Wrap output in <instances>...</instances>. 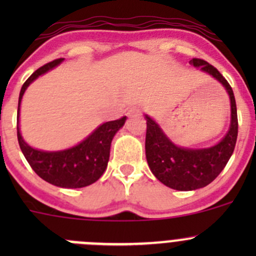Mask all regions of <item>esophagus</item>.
I'll return each mask as SVG.
<instances>
[{"label": "esophagus", "mask_w": 256, "mask_h": 256, "mask_svg": "<svg viewBox=\"0 0 256 256\" xmlns=\"http://www.w3.org/2000/svg\"><path fill=\"white\" fill-rule=\"evenodd\" d=\"M128 116H140L141 115V109L138 106H132L128 112Z\"/></svg>", "instance_id": "1"}]
</instances>
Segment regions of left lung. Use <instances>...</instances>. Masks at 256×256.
Instances as JSON below:
<instances>
[{"instance_id": "8db88e82", "label": "left lung", "mask_w": 256, "mask_h": 256, "mask_svg": "<svg viewBox=\"0 0 256 256\" xmlns=\"http://www.w3.org/2000/svg\"><path fill=\"white\" fill-rule=\"evenodd\" d=\"M190 64L218 80L226 90L230 100V125L228 132L214 146L188 148L172 142L161 126L144 115L147 121L144 150L150 170L160 182L177 190H194L213 182L228 164L238 138L236 98L229 82L218 69L203 59L193 58Z\"/></svg>"}]
</instances>
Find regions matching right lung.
<instances>
[{
  "label": "right lung",
  "mask_w": 256,
  "mask_h": 256,
  "mask_svg": "<svg viewBox=\"0 0 256 256\" xmlns=\"http://www.w3.org/2000/svg\"><path fill=\"white\" fill-rule=\"evenodd\" d=\"M63 60L64 58L56 59L40 66L23 84L18 98L17 138L26 160L42 180L60 188H82L96 182L105 172L112 141L125 124L126 116L102 124L82 142L62 151H43L33 148L26 142L20 130V106L23 94L36 79L56 68Z\"/></svg>",
  "instance_id": "right-lung-1"
}]
</instances>
